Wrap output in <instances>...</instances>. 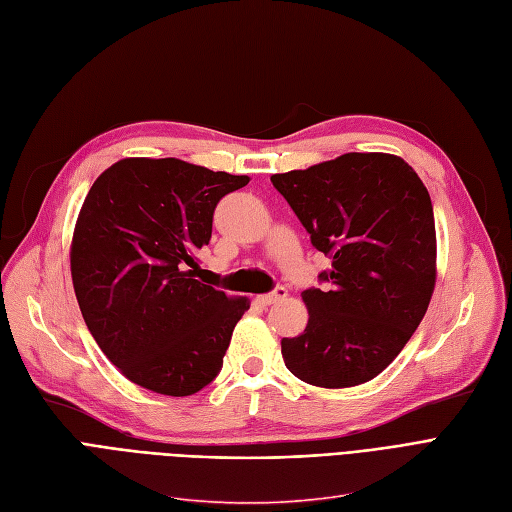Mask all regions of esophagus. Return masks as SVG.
<instances>
[{
    "mask_svg": "<svg viewBox=\"0 0 512 512\" xmlns=\"http://www.w3.org/2000/svg\"><path fill=\"white\" fill-rule=\"evenodd\" d=\"M289 295V291L285 289V287H278L276 291H272V293H268V295H259L257 297V304H261V306H272V304H278V301H282Z\"/></svg>",
    "mask_w": 512,
    "mask_h": 512,
    "instance_id": "1",
    "label": "esophagus"
}]
</instances>
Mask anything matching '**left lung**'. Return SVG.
<instances>
[{
  "label": "left lung",
  "instance_id": "8db88e82",
  "mask_svg": "<svg viewBox=\"0 0 512 512\" xmlns=\"http://www.w3.org/2000/svg\"><path fill=\"white\" fill-rule=\"evenodd\" d=\"M272 183L333 259L320 274L329 287L301 293L308 325L282 339L285 365L320 388L365 384L399 356L430 304L437 232L428 189L382 151H352Z\"/></svg>",
  "mask_w": 512,
  "mask_h": 512
}]
</instances>
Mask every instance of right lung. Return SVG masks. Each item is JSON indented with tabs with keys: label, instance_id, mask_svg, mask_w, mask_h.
Masks as SVG:
<instances>
[{
	"label": "right lung",
	"instance_id": "obj_1",
	"mask_svg": "<svg viewBox=\"0 0 512 512\" xmlns=\"http://www.w3.org/2000/svg\"><path fill=\"white\" fill-rule=\"evenodd\" d=\"M249 183L177 158H124L92 183L71 238V280L86 327L145 390L189 396L221 371L249 310L196 280L217 202Z\"/></svg>",
	"mask_w": 512,
	"mask_h": 512
}]
</instances>
